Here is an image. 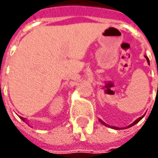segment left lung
Listing matches in <instances>:
<instances>
[{"label": "left lung", "mask_w": 158, "mask_h": 158, "mask_svg": "<svg viewBox=\"0 0 158 158\" xmlns=\"http://www.w3.org/2000/svg\"><path fill=\"white\" fill-rule=\"evenodd\" d=\"M145 58H146V60H147V61H148V63L149 64V58L147 57V56H145ZM143 116H144V115H143ZM143 116H142V117H140V118H137L136 120H135V121H134V122H133V123H132V124H131V125H129V126H128L127 127H132V126H135V125L136 124V123H138V122H139V121H140V120H141V119H142V118H143ZM99 120H100V122H101V123H102V124L105 125V126H106V127H112V128H113V129H119V128H118V127H111V126H109V125L106 124V123H105L104 121H102L101 119H99Z\"/></svg>", "instance_id": "left-lung-1"}]
</instances>
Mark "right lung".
I'll return each mask as SVG.
<instances>
[{
    "label": "right lung",
    "instance_id": "1",
    "mask_svg": "<svg viewBox=\"0 0 158 158\" xmlns=\"http://www.w3.org/2000/svg\"><path fill=\"white\" fill-rule=\"evenodd\" d=\"M21 119L22 120H23V121H25V118H23V117H21ZM26 122V121H25Z\"/></svg>",
    "mask_w": 158,
    "mask_h": 158
}]
</instances>
